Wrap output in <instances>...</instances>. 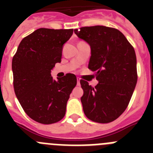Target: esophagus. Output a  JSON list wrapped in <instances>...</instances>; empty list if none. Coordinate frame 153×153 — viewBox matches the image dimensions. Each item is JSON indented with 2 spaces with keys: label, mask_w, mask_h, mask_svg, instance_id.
<instances>
[{
  "label": "esophagus",
  "mask_w": 153,
  "mask_h": 153,
  "mask_svg": "<svg viewBox=\"0 0 153 153\" xmlns=\"http://www.w3.org/2000/svg\"><path fill=\"white\" fill-rule=\"evenodd\" d=\"M76 80H77V85L79 86V80H80V79H79V77H76Z\"/></svg>",
  "instance_id": "1"
}]
</instances>
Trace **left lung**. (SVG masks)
<instances>
[{"mask_svg": "<svg viewBox=\"0 0 153 153\" xmlns=\"http://www.w3.org/2000/svg\"><path fill=\"white\" fill-rule=\"evenodd\" d=\"M74 33L90 46L88 68L98 84L80 80L81 102L86 117L93 122L108 123L126 109L137 82L134 48L119 30L105 26L81 27Z\"/></svg>", "mask_w": 153, "mask_h": 153, "instance_id": "8db88e82", "label": "left lung"}]
</instances>
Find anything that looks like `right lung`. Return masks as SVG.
<instances>
[{
    "instance_id": "1",
    "label": "right lung",
    "mask_w": 153,
    "mask_h": 153,
    "mask_svg": "<svg viewBox=\"0 0 153 153\" xmlns=\"http://www.w3.org/2000/svg\"><path fill=\"white\" fill-rule=\"evenodd\" d=\"M74 30L40 28L24 37L12 60L13 88L24 112L36 122L52 124L63 118L76 85L74 74L57 80L51 70L61 62L64 44Z\"/></svg>"
}]
</instances>
